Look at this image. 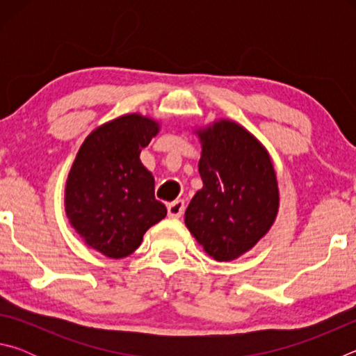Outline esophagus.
<instances>
[{
	"mask_svg": "<svg viewBox=\"0 0 356 356\" xmlns=\"http://www.w3.org/2000/svg\"><path fill=\"white\" fill-rule=\"evenodd\" d=\"M166 209H168V216H170V218H180L184 213L185 204L182 200H176L168 204Z\"/></svg>",
	"mask_w": 356,
	"mask_h": 356,
	"instance_id": "34e87169",
	"label": "esophagus"
}]
</instances>
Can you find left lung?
<instances>
[{"mask_svg":"<svg viewBox=\"0 0 356 356\" xmlns=\"http://www.w3.org/2000/svg\"><path fill=\"white\" fill-rule=\"evenodd\" d=\"M201 144L202 188L185 226L218 262L236 261L265 237L278 216L280 188L267 147L232 119L193 127Z\"/></svg>","mask_w":356,"mask_h":356,"instance_id":"left-lung-1","label":"left lung"}]
</instances>
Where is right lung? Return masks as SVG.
Segmentation results:
<instances>
[{
  "instance_id": "add662e5",
  "label": "right lung",
  "mask_w": 356,
  "mask_h": 356,
  "mask_svg": "<svg viewBox=\"0 0 356 356\" xmlns=\"http://www.w3.org/2000/svg\"><path fill=\"white\" fill-rule=\"evenodd\" d=\"M160 129L150 116L122 114L94 129L78 149L65 180L64 209L83 242L100 254L127 257L166 216L154 196L152 172L140 160Z\"/></svg>"
}]
</instances>
